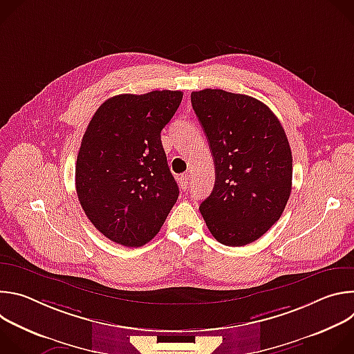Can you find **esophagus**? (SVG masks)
Returning a JSON list of instances; mask_svg holds the SVG:
<instances>
[{"label": "esophagus", "mask_w": 354, "mask_h": 354, "mask_svg": "<svg viewBox=\"0 0 354 354\" xmlns=\"http://www.w3.org/2000/svg\"><path fill=\"white\" fill-rule=\"evenodd\" d=\"M189 180H190V178H189L187 174L180 175V176H179V186H180L183 190H186V189L189 187Z\"/></svg>", "instance_id": "34e87169"}]
</instances>
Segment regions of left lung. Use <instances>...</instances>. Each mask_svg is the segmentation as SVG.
<instances>
[{
  "instance_id": "1",
  "label": "left lung",
  "mask_w": 354,
  "mask_h": 354,
  "mask_svg": "<svg viewBox=\"0 0 354 354\" xmlns=\"http://www.w3.org/2000/svg\"><path fill=\"white\" fill-rule=\"evenodd\" d=\"M216 168L200 205L207 228L227 246L261 238L283 214L291 193L292 157L284 129L261 100L223 89L190 95Z\"/></svg>"
}]
</instances>
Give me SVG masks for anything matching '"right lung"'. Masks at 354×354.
<instances>
[{
  "label": "right lung",
  "instance_id": "right-lung-1",
  "mask_svg": "<svg viewBox=\"0 0 354 354\" xmlns=\"http://www.w3.org/2000/svg\"><path fill=\"white\" fill-rule=\"evenodd\" d=\"M180 91L109 97L91 119L77 157L75 189L89 221L111 241L137 248L153 239L176 203L161 130Z\"/></svg>",
  "mask_w": 354,
  "mask_h": 354
}]
</instances>
